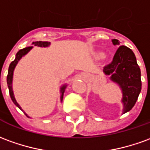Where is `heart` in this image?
<instances>
[{
  "instance_id": "heart-1",
  "label": "heart",
  "mask_w": 150,
  "mask_h": 150,
  "mask_svg": "<svg viewBox=\"0 0 150 150\" xmlns=\"http://www.w3.org/2000/svg\"><path fill=\"white\" fill-rule=\"evenodd\" d=\"M99 57H104L105 54H104V53H100V54H99Z\"/></svg>"
}]
</instances>
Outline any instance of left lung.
Instances as JSON below:
<instances>
[{"label": "left lung", "instance_id": "8db88e82", "mask_svg": "<svg viewBox=\"0 0 150 150\" xmlns=\"http://www.w3.org/2000/svg\"><path fill=\"white\" fill-rule=\"evenodd\" d=\"M115 45H119L118 40H112ZM105 75H110V79L117 83L122 89L123 114L133 107L141 90V69L137 64L135 54L126 46L121 45L115 53L113 61L105 66Z\"/></svg>", "mask_w": 150, "mask_h": 150}]
</instances>
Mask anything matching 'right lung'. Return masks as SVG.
Returning a JSON list of instances; mask_svg holds the SVG:
<instances>
[{"instance_id":"1","label":"right lung","mask_w":150,"mask_h":150,"mask_svg":"<svg viewBox=\"0 0 150 150\" xmlns=\"http://www.w3.org/2000/svg\"><path fill=\"white\" fill-rule=\"evenodd\" d=\"M50 45V42H48V41H35V42L32 43V45L35 46H39V47H48V46ZM33 46H29V47H26L23 50H20L16 54V57L15 59L10 63L9 67V70H8V75H7V84H8V88H9V95H10V97H11V100H13V102L14 103V105L19 108L20 110H22L20 107V105L18 104V102L15 100L14 98V96H13V88H12V81H13V70L16 67V65L18 64V61L20 60L23 56L26 55L27 53L30 51V50L32 49ZM67 85H63L62 88H61V100L62 101V98H63V93L65 92V88H66ZM25 115L28 116V115L25 113Z\"/></svg>"}]
</instances>
